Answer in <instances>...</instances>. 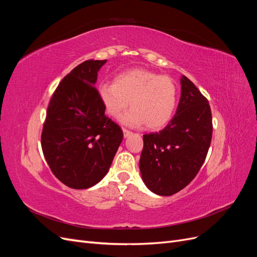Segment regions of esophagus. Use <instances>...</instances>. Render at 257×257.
Masks as SVG:
<instances>
[{
    "instance_id": "1",
    "label": "esophagus",
    "mask_w": 257,
    "mask_h": 257,
    "mask_svg": "<svg viewBox=\"0 0 257 257\" xmlns=\"http://www.w3.org/2000/svg\"><path fill=\"white\" fill-rule=\"evenodd\" d=\"M122 131H123V135H124V137H125V138L132 135V132L128 131V130H126V128H123Z\"/></svg>"
}]
</instances>
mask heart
<instances>
[{"label": "heart", "mask_w": 257, "mask_h": 257, "mask_svg": "<svg viewBox=\"0 0 257 257\" xmlns=\"http://www.w3.org/2000/svg\"><path fill=\"white\" fill-rule=\"evenodd\" d=\"M97 95L105 111L127 126L147 125L158 130L172 120L178 98V90L173 79L148 69H130L119 74L113 83H103Z\"/></svg>", "instance_id": "b5f03b06"}]
</instances>
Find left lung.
I'll list each match as a JSON object with an SVG mask.
<instances>
[{
    "label": "left lung",
    "instance_id": "obj_1",
    "mask_svg": "<svg viewBox=\"0 0 257 257\" xmlns=\"http://www.w3.org/2000/svg\"><path fill=\"white\" fill-rule=\"evenodd\" d=\"M180 84L176 114L162 131L144 135L139 161L144 183L162 196L174 195L195 178L212 137V115L207 98L183 75Z\"/></svg>",
    "mask_w": 257,
    "mask_h": 257
}]
</instances>
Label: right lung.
Returning a JSON list of instances; mask_svg holds the SVG:
<instances>
[{
    "label": "right lung",
    "mask_w": 257,
    "mask_h": 257,
    "mask_svg": "<svg viewBox=\"0 0 257 257\" xmlns=\"http://www.w3.org/2000/svg\"><path fill=\"white\" fill-rule=\"evenodd\" d=\"M107 60H88L67 74L54 91L42 133V149L52 174L68 188L83 190L109 170L123 139L105 115L94 85Z\"/></svg>",
    "instance_id": "1"
}]
</instances>
